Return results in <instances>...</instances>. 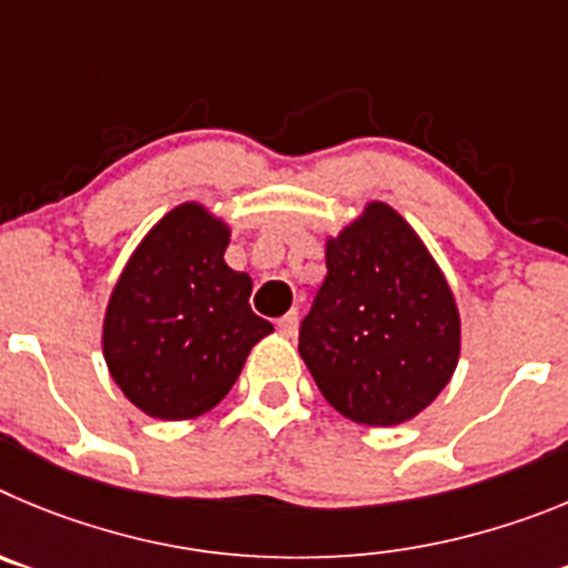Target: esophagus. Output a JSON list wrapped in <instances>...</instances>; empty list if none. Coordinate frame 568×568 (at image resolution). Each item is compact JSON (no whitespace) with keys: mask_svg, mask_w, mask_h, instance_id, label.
Wrapping results in <instances>:
<instances>
[{"mask_svg":"<svg viewBox=\"0 0 568 568\" xmlns=\"http://www.w3.org/2000/svg\"><path fill=\"white\" fill-rule=\"evenodd\" d=\"M296 325H300V316H296V311H288V314H285L283 320L277 322V331L283 336H294L296 334Z\"/></svg>","mask_w":568,"mask_h":568,"instance_id":"esophagus-1","label":"esophagus"}]
</instances>
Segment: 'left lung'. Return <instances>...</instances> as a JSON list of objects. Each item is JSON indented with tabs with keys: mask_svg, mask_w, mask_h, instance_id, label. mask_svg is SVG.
Returning <instances> with one entry per match:
<instances>
[{
	"mask_svg": "<svg viewBox=\"0 0 568 568\" xmlns=\"http://www.w3.org/2000/svg\"><path fill=\"white\" fill-rule=\"evenodd\" d=\"M325 283L300 331V356L336 413L367 427L416 418L462 356L456 294L416 229L367 201L325 237Z\"/></svg>",
	"mask_w": 568,
	"mask_h": 568,
	"instance_id": "8db88e82",
	"label": "left lung"
}]
</instances>
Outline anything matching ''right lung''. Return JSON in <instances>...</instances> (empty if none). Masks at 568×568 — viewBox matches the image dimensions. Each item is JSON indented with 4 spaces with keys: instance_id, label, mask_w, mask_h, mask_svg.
<instances>
[{
    "instance_id": "1",
    "label": "right lung",
    "mask_w": 568,
    "mask_h": 568,
    "mask_svg": "<svg viewBox=\"0 0 568 568\" xmlns=\"http://www.w3.org/2000/svg\"><path fill=\"white\" fill-rule=\"evenodd\" d=\"M229 240L223 217L186 201L144 234L112 285L101 351L146 416L186 422L212 410L274 331L248 305L252 277L223 260Z\"/></svg>"
}]
</instances>
